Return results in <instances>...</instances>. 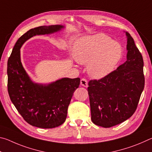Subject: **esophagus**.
<instances>
[{
    "label": "esophagus",
    "mask_w": 152,
    "mask_h": 152,
    "mask_svg": "<svg viewBox=\"0 0 152 152\" xmlns=\"http://www.w3.org/2000/svg\"><path fill=\"white\" fill-rule=\"evenodd\" d=\"M80 84L84 87H87L88 86V81L85 78H82L80 80Z\"/></svg>",
    "instance_id": "esophagus-1"
}]
</instances>
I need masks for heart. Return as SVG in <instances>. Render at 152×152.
Returning <instances> with one entry per match:
<instances>
[{
	"label": "heart",
	"mask_w": 152,
	"mask_h": 152,
	"mask_svg": "<svg viewBox=\"0 0 152 152\" xmlns=\"http://www.w3.org/2000/svg\"><path fill=\"white\" fill-rule=\"evenodd\" d=\"M77 62L87 64V72L92 78L100 79L114 70L122 55L119 43L111 41L103 33L88 36L77 40L73 48Z\"/></svg>",
	"instance_id": "b5f03b06"
}]
</instances>
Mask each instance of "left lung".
I'll list each match as a JSON object with an SVG mask.
<instances>
[{"mask_svg":"<svg viewBox=\"0 0 152 152\" xmlns=\"http://www.w3.org/2000/svg\"><path fill=\"white\" fill-rule=\"evenodd\" d=\"M126 35L127 61L107 76L88 82L92 121L104 128L132 116L145 86L142 55L129 33Z\"/></svg>","mask_w":152,"mask_h":152,"instance_id":"8db88e82","label":"left lung"}]
</instances>
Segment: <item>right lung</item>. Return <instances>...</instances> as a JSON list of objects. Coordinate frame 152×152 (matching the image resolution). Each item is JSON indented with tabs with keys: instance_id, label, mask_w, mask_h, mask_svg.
<instances>
[{
	"instance_id": "obj_1",
	"label": "right lung",
	"mask_w": 152,
	"mask_h": 152,
	"mask_svg": "<svg viewBox=\"0 0 152 152\" xmlns=\"http://www.w3.org/2000/svg\"><path fill=\"white\" fill-rule=\"evenodd\" d=\"M61 28V25H56L29 30L17 40L7 63V88L11 101L25 121L37 127L51 129L63 124L80 79L64 78L48 86L33 83L22 66L20 48L33 36L49 34Z\"/></svg>"
}]
</instances>
